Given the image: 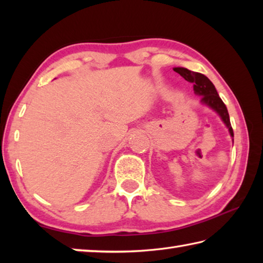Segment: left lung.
Here are the masks:
<instances>
[{"mask_svg": "<svg viewBox=\"0 0 263 263\" xmlns=\"http://www.w3.org/2000/svg\"><path fill=\"white\" fill-rule=\"evenodd\" d=\"M174 70L176 73H179L181 77L186 80L188 82L194 83L195 94L202 96V103L208 105L209 108H211L212 110H215L216 112L220 116L221 121L224 122L226 127L229 128L231 137L233 138V128L231 126L228 108H226L224 102L221 101L219 95H218L216 88L210 80H209L204 74L193 72V70H189L183 67H175Z\"/></svg>", "mask_w": 263, "mask_h": 263, "instance_id": "obj_1", "label": "left lung"}]
</instances>
